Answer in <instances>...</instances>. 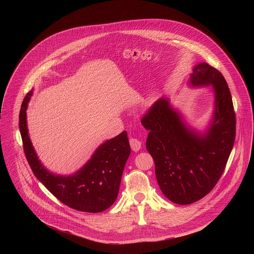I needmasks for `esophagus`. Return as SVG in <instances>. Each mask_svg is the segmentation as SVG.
I'll list each match as a JSON object with an SVG mask.
<instances>
[{
	"label": "esophagus",
	"mask_w": 254,
	"mask_h": 254,
	"mask_svg": "<svg viewBox=\"0 0 254 254\" xmlns=\"http://www.w3.org/2000/svg\"><path fill=\"white\" fill-rule=\"evenodd\" d=\"M130 145H131V148L134 150V151H138L141 149L142 145H141V142L138 140V139H135V138H131L130 139Z\"/></svg>",
	"instance_id": "obj_1"
}]
</instances>
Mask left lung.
Segmentation results:
<instances>
[{
    "instance_id": "obj_1",
    "label": "left lung",
    "mask_w": 254,
    "mask_h": 254,
    "mask_svg": "<svg viewBox=\"0 0 254 254\" xmlns=\"http://www.w3.org/2000/svg\"><path fill=\"white\" fill-rule=\"evenodd\" d=\"M192 88L212 87L214 110L207 128L190 127L166 97L159 99L142 119L148 130L145 147L153 158L163 194L177 204L205 196L226 167L236 137L232 96L223 75L206 63L196 64L189 78Z\"/></svg>"
}]
</instances>
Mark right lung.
Segmentation results:
<instances>
[{
  "mask_svg": "<svg viewBox=\"0 0 254 254\" xmlns=\"http://www.w3.org/2000/svg\"><path fill=\"white\" fill-rule=\"evenodd\" d=\"M33 94L27 93L19 112V130L27 161L36 176L59 200L73 209L98 213L116 200L124 166L130 155L127 132L106 141L91 158L71 175L50 172L40 161L28 134L26 109Z\"/></svg>",
  "mask_w": 254,
  "mask_h": 254,
  "instance_id": "right-lung-1",
  "label": "right lung"
}]
</instances>
